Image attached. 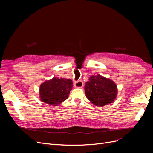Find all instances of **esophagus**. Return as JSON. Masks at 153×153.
Returning <instances> with one entry per match:
<instances>
[{"instance_id":"esophagus-1","label":"esophagus","mask_w":153,"mask_h":153,"mask_svg":"<svg viewBox=\"0 0 153 153\" xmlns=\"http://www.w3.org/2000/svg\"><path fill=\"white\" fill-rule=\"evenodd\" d=\"M74 86L76 88H82L84 86V83L82 81H75L74 82Z\"/></svg>"}]
</instances>
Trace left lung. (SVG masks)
<instances>
[{
	"label": "left lung",
	"instance_id": "obj_1",
	"mask_svg": "<svg viewBox=\"0 0 153 153\" xmlns=\"http://www.w3.org/2000/svg\"><path fill=\"white\" fill-rule=\"evenodd\" d=\"M85 92L87 98L96 106H103L112 103L117 95L115 83L100 75H92L85 83Z\"/></svg>",
	"mask_w": 153,
	"mask_h": 153
}]
</instances>
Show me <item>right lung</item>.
Instances as JSON below:
<instances>
[{"label":"right lung","instance_id":"right-lung-1","mask_svg":"<svg viewBox=\"0 0 153 153\" xmlns=\"http://www.w3.org/2000/svg\"><path fill=\"white\" fill-rule=\"evenodd\" d=\"M72 87L73 82L71 79L53 77L41 84L39 98L45 103L58 106L68 98Z\"/></svg>","mask_w":153,"mask_h":153}]
</instances>
